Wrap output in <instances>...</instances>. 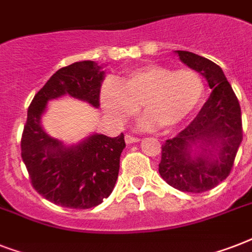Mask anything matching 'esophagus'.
I'll use <instances>...</instances> for the list:
<instances>
[{"label": "esophagus", "mask_w": 252, "mask_h": 252, "mask_svg": "<svg viewBox=\"0 0 252 252\" xmlns=\"http://www.w3.org/2000/svg\"><path fill=\"white\" fill-rule=\"evenodd\" d=\"M140 141V138L136 137V136H132V134H126V144H134V142Z\"/></svg>", "instance_id": "34e87169"}]
</instances>
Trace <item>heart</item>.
Segmentation results:
<instances>
[{
  "label": "heart",
  "instance_id": "1",
  "mask_svg": "<svg viewBox=\"0 0 252 252\" xmlns=\"http://www.w3.org/2000/svg\"><path fill=\"white\" fill-rule=\"evenodd\" d=\"M205 84L193 69L174 70L159 64L132 69L115 85L102 90V104L116 122H126L138 111L145 112L141 126L170 132L182 126L203 102Z\"/></svg>",
  "mask_w": 252,
  "mask_h": 252
}]
</instances>
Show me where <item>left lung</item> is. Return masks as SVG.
Returning <instances> with one entry per match:
<instances>
[{"label":"left lung","mask_w":252,"mask_h":252,"mask_svg":"<svg viewBox=\"0 0 252 252\" xmlns=\"http://www.w3.org/2000/svg\"><path fill=\"white\" fill-rule=\"evenodd\" d=\"M176 53L187 66L207 78L213 91L191 124L162 145L158 171L171 187L201 193L230 175L243 138L241 107L219 65L188 51ZM193 146L203 152L192 155Z\"/></svg>","instance_id":"left-lung-1"}]
</instances>
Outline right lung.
<instances>
[{"instance_id":"right-lung-1","label":"right lung","mask_w":252,"mask_h":252,"mask_svg":"<svg viewBox=\"0 0 252 252\" xmlns=\"http://www.w3.org/2000/svg\"><path fill=\"white\" fill-rule=\"evenodd\" d=\"M104 72L94 61L64 66L37 91L27 111L22 159L35 191L60 207L89 209L111 195L126 148L124 134H93L78 145L64 146L43 130L40 118L48 100L65 94L98 108Z\"/></svg>"}]
</instances>
